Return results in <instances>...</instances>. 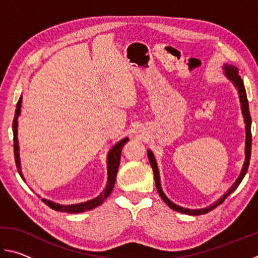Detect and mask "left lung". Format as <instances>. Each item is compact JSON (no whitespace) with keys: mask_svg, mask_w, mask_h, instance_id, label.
Here are the masks:
<instances>
[{"mask_svg":"<svg viewBox=\"0 0 258 258\" xmlns=\"http://www.w3.org/2000/svg\"><path fill=\"white\" fill-rule=\"evenodd\" d=\"M224 66H225L224 69H225L226 77H228L230 81H232L234 83V85L238 89V92H239V98H240V103H241L242 115H243V118H244V123H246V148H244V152H246V159H244V164L242 166L241 173H240V175L237 178V181L233 183V185L230 187L229 191L226 192V194L223 196V197L218 199L215 204H213V205H211V206H208L206 208L189 209V208H184V207L178 206V205L174 204L167 197H166L165 194L163 192V190H161V186H160L159 172H158V167H157V163H156L155 156H154V154H152L150 150H148V157H149L150 165H151V167H152V171H154L157 191H158V194H159V196L161 197V199H163L164 202L168 205V207L174 209V211H176L178 213L187 214V215H203V214H206L208 212L213 211V209L215 208V207H217L218 205H221L222 203H223L224 200H225V198L228 197L229 195L232 194V192L235 189H237L240 183H241L242 178L244 177V175H246L247 171H248V166H249V160H250V152H251V130H250V127H251V118H250V113H249V106H248V99H247L246 90H244V85H243V82L241 80V77L239 76L238 68L237 67H233V66H230V64H224Z\"/></svg>","mask_w":258,"mask_h":258,"instance_id":"left-lung-1","label":"left lung"}]
</instances>
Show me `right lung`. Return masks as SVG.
<instances>
[{
  "instance_id": "1",
  "label": "right lung",
  "mask_w": 258,
  "mask_h": 258,
  "mask_svg": "<svg viewBox=\"0 0 258 258\" xmlns=\"http://www.w3.org/2000/svg\"><path fill=\"white\" fill-rule=\"evenodd\" d=\"M20 107H21V97L19 99L18 103H17V109L15 111V118H14V123H12V131H14V152H15V160H16V165H17V169L20 174L21 178H24L23 173H21L20 169V160H19V146H18V138H17V127H18V116L20 115ZM128 141V138H125L123 140H120L118 143H116L115 146L111 148V150L109 151L108 154V182L106 185V189H104L101 194H100L98 197H95L93 199L89 200V202L85 203H81V204H75V205H59L55 203L49 202V200L42 199L43 203H45L47 206L50 208L54 209V211L58 212H64V213H82L85 211H91L95 207H98L99 205H101L104 199H106L110 192L113 189V185H115V181H116V175L117 172H118V167H119V161H120V154H121V149L126 142Z\"/></svg>"
}]
</instances>
